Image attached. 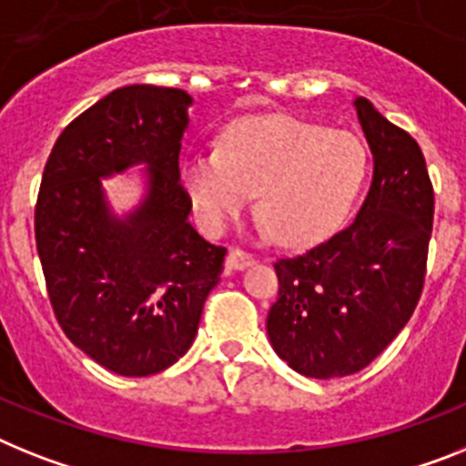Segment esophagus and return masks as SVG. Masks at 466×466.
Instances as JSON below:
<instances>
[{
    "label": "esophagus",
    "mask_w": 466,
    "mask_h": 466,
    "mask_svg": "<svg viewBox=\"0 0 466 466\" xmlns=\"http://www.w3.org/2000/svg\"><path fill=\"white\" fill-rule=\"evenodd\" d=\"M254 264V257L248 252H242V249H230L228 257H226V266H228L230 271H242V268H248V266Z\"/></svg>",
    "instance_id": "1"
}]
</instances>
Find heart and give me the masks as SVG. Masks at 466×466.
<instances>
[{
	"mask_svg": "<svg viewBox=\"0 0 466 466\" xmlns=\"http://www.w3.org/2000/svg\"><path fill=\"white\" fill-rule=\"evenodd\" d=\"M365 172L368 150L351 131L259 115L226 127L221 148L186 155L181 186L205 228H224L257 190L266 228L285 245H309L344 221Z\"/></svg>",
	"mask_w": 466,
	"mask_h": 466,
	"instance_id": "heart-1",
	"label": "heart"
}]
</instances>
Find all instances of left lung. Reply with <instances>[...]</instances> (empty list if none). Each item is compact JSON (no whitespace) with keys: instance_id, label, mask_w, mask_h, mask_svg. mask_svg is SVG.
I'll return each instance as SVG.
<instances>
[{"instance_id":"8db88e82","label":"left lung","mask_w":466,"mask_h":466,"mask_svg":"<svg viewBox=\"0 0 466 466\" xmlns=\"http://www.w3.org/2000/svg\"><path fill=\"white\" fill-rule=\"evenodd\" d=\"M372 153V181L356 218L328 242L276 264L271 347L299 375L347 377L399 335L422 294L433 224L427 162L408 131L368 98L353 101Z\"/></svg>"}]
</instances>
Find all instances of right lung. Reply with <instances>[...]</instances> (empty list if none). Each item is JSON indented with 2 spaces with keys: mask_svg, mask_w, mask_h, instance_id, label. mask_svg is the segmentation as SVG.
<instances>
[{
  "mask_svg": "<svg viewBox=\"0 0 466 466\" xmlns=\"http://www.w3.org/2000/svg\"><path fill=\"white\" fill-rule=\"evenodd\" d=\"M193 96L131 85L63 129L44 167L35 238L54 313L91 360L157 375L198 335L226 249L190 226L178 153ZM137 166L142 195L115 213L102 181Z\"/></svg>",
  "mask_w": 466,
  "mask_h": 466,
  "instance_id": "obj_1",
  "label": "right lung"
}]
</instances>
